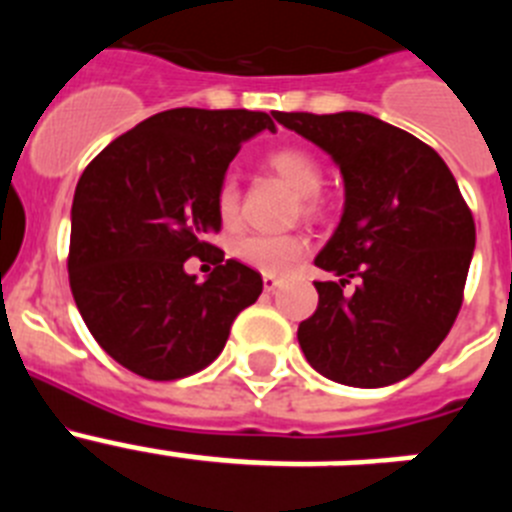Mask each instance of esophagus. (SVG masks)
I'll return each instance as SVG.
<instances>
[{"instance_id": "obj_1", "label": "esophagus", "mask_w": 512, "mask_h": 512, "mask_svg": "<svg viewBox=\"0 0 512 512\" xmlns=\"http://www.w3.org/2000/svg\"><path fill=\"white\" fill-rule=\"evenodd\" d=\"M279 287H282V279L269 277V274H264V289H266V292H277Z\"/></svg>"}]
</instances>
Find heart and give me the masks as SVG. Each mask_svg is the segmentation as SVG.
Wrapping results in <instances>:
<instances>
[{
  "label": "heart",
  "instance_id": "1",
  "mask_svg": "<svg viewBox=\"0 0 512 512\" xmlns=\"http://www.w3.org/2000/svg\"><path fill=\"white\" fill-rule=\"evenodd\" d=\"M266 166L287 184L295 194H300V210L305 215L315 217L325 210L320 200V187H323V164L312 151L302 146H282L266 156ZM215 212L223 228H235L241 217V187L235 176H225L215 189ZM310 251V241L302 233L287 235H264L251 233L243 235L233 243V256L243 261L251 269L269 274V277H282L297 261Z\"/></svg>",
  "mask_w": 512,
  "mask_h": 512
}]
</instances>
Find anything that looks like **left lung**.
Masks as SVG:
<instances>
[{"instance_id": "left-lung-1", "label": "left lung", "mask_w": 512, "mask_h": 512, "mask_svg": "<svg viewBox=\"0 0 512 512\" xmlns=\"http://www.w3.org/2000/svg\"><path fill=\"white\" fill-rule=\"evenodd\" d=\"M274 120L328 151L346 182L341 223L315 259L336 279L315 282L318 310L297 328L302 354L348 387L410 377L464 302L477 230L454 174L423 140L364 112Z\"/></svg>"}]
</instances>
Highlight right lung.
<instances>
[{
  "instance_id": "obj_1",
  "label": "right lung",
  "mask_w": 512,
  "mask_h": 512,
  "mask_svg": "<svg viewBox=\"0 0 512 512\" xmlns=\"http://www.w3.org/2000/svg\"><path fill=\"white\" fill-rule=\"evenodd\" d=\"M266 112L179 107L148 117L92 158L71 207L69 284L94 341L153 382L202 372L264 282L212 246L215 189ZM216 264L205 283L183 271Z\"/></svg>"
}]
</instances>
